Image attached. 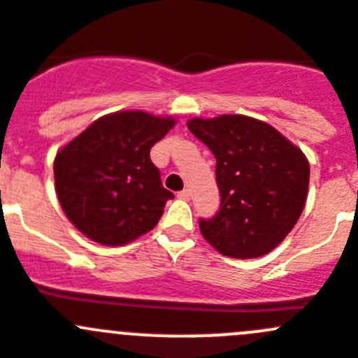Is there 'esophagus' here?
Returning <instances> with one entry per match:
<instances>
[{"label": "esophagus", "instance_id": "1", "mask_svg": "<svg viewBox=\"0 0 358 358\" xmlns=\"http://www.w3.org/2000/svg\"><path fill=\"white\" fill-rule=\"evenodd\" d=\"M177 196H179V199H182V201H189V196H192V192H189V189H182V192L177 193Z\"/></svg>", "mask_w": 358, "mask_h": 358}]
</instances>
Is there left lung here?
<instances>
[{
  "instance_id": "8db88e82",
  "label": "left lung",
  "mask_w": 358,
  "mask_h": 358,
  "mask_svg": "<svg viewBox=\"0 0 358 358\" xmlns=\"http://www.w3.org/2000/svg\"><path fill=\"white\" fill-rule=\"evenodd\" d=\"M188 129L216 159L220 208L199 220L220 254L254 259L273 250L300 218L309 189V162L266 122L245 115L192 119Z\"/></svg>"
}]
</instances>
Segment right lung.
Here are the masks:
<instances>
[{"label": "right lung", "instance_id": "obj_1", "mask_svg": "<svg viewBox=\"0 0 358 358\" xmlns=\"http://www.w3.org/2000/svg\"><path fill=\"white\" fill-rule=\"evenodd\" d=\"M173 124L143 111H119L92 122L57 154L58 201L78 231L117 247L156 227L173 193L163 188L149 152Z\"/></svg>", "mask_w": 358, "mask_h": 358}]
</instances>
